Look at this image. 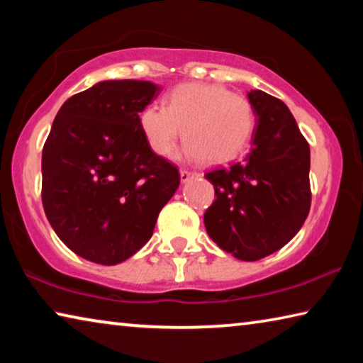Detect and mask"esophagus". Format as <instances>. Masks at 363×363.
Instances as JSON below:
<instances>
[{"label": "esophagus", "instance_id": "obj_1", "mask_svg": "<svg viewBox=\"0 0 363 363\" xmlns=\"http://www.w3.org/2000/svg\"><path fill=\"white\" fill-rule=\"evenodd\" d=\"M179 176H181V182L186 184V182H189V181L192 179V177L196 176V174H195V173H190V171H187V169H181Z\"/></svg>", "mask_w": 363, "mask_h": 363}]
</instances>
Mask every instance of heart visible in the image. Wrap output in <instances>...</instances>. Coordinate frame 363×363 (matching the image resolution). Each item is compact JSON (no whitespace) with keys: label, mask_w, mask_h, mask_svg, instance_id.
Instances as JSON below:
<instances>
[{"label":"heart","mask_w":363,"mask_h":363,"mask_svg":"<svg viewBox=\"0 0 363 363\" xmlns=\"http://www.w3.org/2000/svg\"><path fill=\"white\" fill-rule=\"evenodd\" d=\"M139 125L157 155L173 150L184 128V153L218 164L230 162L247 145L255 113L243 96L223 84L182 83L171 89L168 106L149 104L139 115Z\"/></svg>","instance_id":"obj_1"}]
</instances>
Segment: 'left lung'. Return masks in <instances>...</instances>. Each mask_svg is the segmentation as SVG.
Segmentation results:
<instances>
[{
	"label": "left lung",
	"instance_id": "obj_1",
	"mask_svg": "<svg viewBox=\"0 0 363 363\" xmlns=\"http://www.w3.org/2000/svg\"><path fill=\"white\" fill-rule=\"evenodd\" d=\"M247 97L256 118L251 149L230 168L205 174L216 200L203 219L219 248L257 261L285 247L309 214L311 150L284 102L259 89Z\"/></svg>",
	"mask_w": 363,
	"mask_h": 363
}]
</instances>
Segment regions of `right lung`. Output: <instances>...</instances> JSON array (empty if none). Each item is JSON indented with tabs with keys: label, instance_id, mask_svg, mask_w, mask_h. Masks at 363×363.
Segmentation results:
<instances>
[{
	"label": "right lung",
	"instance_id": "add662e5",
	"mask_svg": "<svg viewBox=\"0 0 363 363\" xmlns=\"http://www.w3.org/2000/svg\"><path fill=\"white\" fill-rule=\"evenodd\" d=\"M162 93L144 79H104L59 108L43 147V206L73 253L104 266L150 240L179 173L155 155L139 113Z\"/></svg>",
	"mask_w": 363,
	"mask_h": 363
}]
</instances>
